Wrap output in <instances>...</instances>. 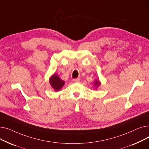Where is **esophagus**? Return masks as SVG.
<instances>
[{
	"label": "esophagus",
	"mask_w": 149,
	"mask_h": 149,
	"mask_svg": "<svg viewBox=\"0 0 149 149\" xmlns=\"http://www.w3.org/2000/svg\"><path fill=\"white\" fill-rule=\"evenodd\" d=\"M73 81H74V82H75V83H79V82L80 81V79H79V78H77V79H74Z\"/></svg>",
	"instance_id": "1"
}]
</instances>
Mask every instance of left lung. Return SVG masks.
<instances>
[{"label":"left lung","instance_id":"left-lung-1","mask_svg":"<svg viewBox=\"0 0 149 149\" xmlns=\"http://www.w3.org/2000/svg\"><path fill=\"white\" fill-rule=\"evenodd\" d=\"M100 85V81L98 80H96L95 81V86H96V87H97V88Z\"/></svg>","mask_w":149,"mask_h":149}]
</instances>
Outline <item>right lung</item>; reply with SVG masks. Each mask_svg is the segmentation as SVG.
I'll list each match as a JSON object with an SVG mask.
<instances>
[{
  "instance_id": "1",
  "label": "right lung",
  "mask_w": 149,
  "mask_h": 149,
  "mask_svg": "<svg viewBox=\"0 0 149 149\" xmlns=\"http://www.w3.org/2000/svg\"><path fill=\"white\" fill-rule=\"evenodd\" d=\"M49 83L54 91H60L65 84V81L61 80L60 77L56 74H54L51 76L49 79Z\"/></svg>"
}]
</instances>
